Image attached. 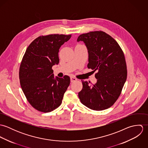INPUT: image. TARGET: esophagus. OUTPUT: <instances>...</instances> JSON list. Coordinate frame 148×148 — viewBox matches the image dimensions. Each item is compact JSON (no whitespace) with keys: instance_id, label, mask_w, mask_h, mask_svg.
I'll return each instance as SVG.
<instances>
[{"instance_id":"34e87169","label":"esophagus","mask_w":148,"mask_h":148,"mask_svg":"<svg viewBox=\"0 0 148 148\" xmlns=\"http://www.w3.org/2000/svg\"><path fill=\"white\" fill-rule=\"evenodd\" d=\"M76 80H77L76 78H75L74 77H71V83H73V82H76Z\"/></svg>"}]
</instances>
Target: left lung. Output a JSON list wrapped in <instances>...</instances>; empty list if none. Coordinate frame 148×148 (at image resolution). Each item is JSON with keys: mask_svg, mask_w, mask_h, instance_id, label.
Masks as SVG:
<instances>
[{"mask_svg": "<svg viewBox=\"0 0 148 148\" xmlns=\"http://www.w3.org/2000/svg\"><path fill=\"white\" fill-rule=\"evenodd\" d=\"M77 42H85L89 53L88 68L96 71L97 83L89 85L83 81L79 92L82 103L95 110H103L113 106L119 97L127 77L124 52L112 36L101 31L80 35Z\"/></svg>", "mask_w": 148, "mask_h": 148, "instance_id": "1", "label": "left lung"}]
</instances>
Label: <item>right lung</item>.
I'll return each mask as SVG.
<instances>
[{
  "label": "right lung",
  "instance_id": "add662e5",
  "mask_svg": "<svg viewBox=\"0 0 148 148\" xmlns=\"http://www.w3.org/2000/svg\"><path fill=\"white\" fill-rule=\"evenodd\" d=\"M71 35L40 36L27 47L23 57L19 79L23 92L31 106L47 113L58 108L70 84V77L53 76L52 69L59 62V51Z\"/></svg>",
  "mask_w": 148,
  "mask_h": 148
}]
</instances>
